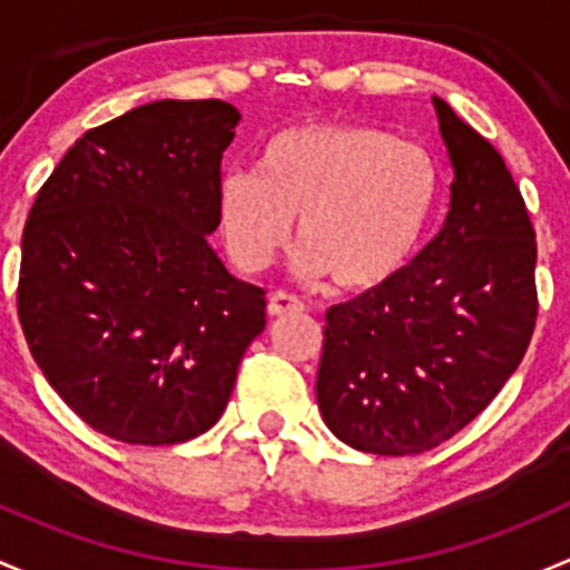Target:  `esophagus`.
<instances>
[{"label": "esophagus", "mask_w": 570, "mask_h": 570, "mask_svg": "<svg viewBox=\"0 0 570 570\" xmlns=\"http://www.w3.org/2000/svg\"><path fill=\"white\" fill-rule=\"evenodd\" d=\"M291 313H304V304L296 296H291L285 291H277L274 296H268V315L272 318H283V315Z\"/></svg>", "instance_id": "obj_1"}]
</instances>
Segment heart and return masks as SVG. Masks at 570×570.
<instances>
[{"mask_svg": "<svg viewBox=\"0 0 570 570\" xmlns=\"http://www.w3.org/2000/svg\"><path fill=\"white\" fill-rule=\"evenodd\" d=\"M431 150L367 122H302L272 134L257 173L219 180L222 233L244 272L283 249L298 219L302 268L345 293L392 285L420 255L442 208Z\"/></svg>", "mask_w": 570, "mask_h": 570, "instance_id": "1", "label": "heart"}]
</instances>
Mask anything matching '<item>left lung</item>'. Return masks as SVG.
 <instances>
[{
    "label": "left lung",
    "instance_id": "left-lung-1",
    "mask_svg": "<svg viewBox=\"0 0 570 570\" xmlns=\"http://www.w3.org/2000/svg\"><path fill=\"white\" fill-rule=\"evenodd\" d=\"M455 180L450 214L381 291L326 313L318 409L340 442L420 455L474 420L535 332V227L494 145L433 98Z\"/></svg>",
    "mask_w": 570,
    "mask_h": 570
}]
</instances>
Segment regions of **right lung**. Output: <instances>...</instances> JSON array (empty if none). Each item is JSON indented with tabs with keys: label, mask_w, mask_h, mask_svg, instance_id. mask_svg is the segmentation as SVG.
Segmentation results:
<instances>
[{
	"label": "right lung",
	"mask_w": 570,
	"mask_h": 570,
	"mask_svg": "<svg viewBox=\"0 0 570 570\" xmlns=\"http://www.w3.org/2000/svg\"><path fill=\"white\" fill-rule=\"evenodd\" d=\"M238 120L216 98L126 111L76 139L27 216L23 337L57 395L117 442L208 431L266 326V291L208 244Z\"/></svg>",
	"instance_id": "right-lung-1"
}]
</instances>
